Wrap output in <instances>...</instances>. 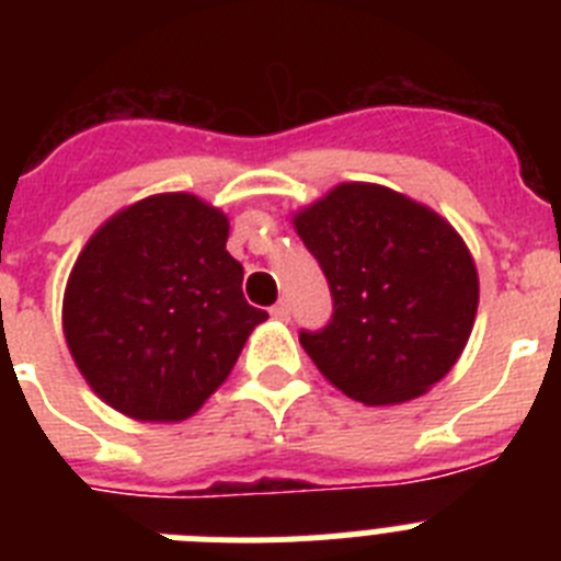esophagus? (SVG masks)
<instances>
[{
  "label": "esophagus",
  "mask_w": 561,
  "mask_h": 561,
  "mask_svg": "<svg viewBox=\"0 0 561 561\" xmlns=\"http://www.w3.org/2000/svg\"><path fill=\"white\" fill-rule=\"evenodd\" d=\"M272 317H275V320H289L291 317L289 300H277V304L272 306Z\"/></svg>",
  "instance_id": "34e87169"
}]
</instances>
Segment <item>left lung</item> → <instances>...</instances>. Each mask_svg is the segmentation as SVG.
Returning <instances> with one entry per match:
<instances>
[{
  "mask_svg": "<svg viewBox=\"0 0 561 561\" xmlns=\"http://www.w3.org/2000/svg\"><path fill=\"white\" fill-rule=\"evenodd\" d=\"M291 221L334 300L325 329L300 331L320 374L370 408L444 379L472 334L480 291L455 227L370 182H342Z\"/></svg>",
  "mask_w": 561,
  "mask_h": 561,
  "instance_id": "obj_1",
  "label": "left lung"
}]
</instances>
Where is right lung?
<instances>
[{"label":"right lung","mask_w":561,"mask_h":561,"mask_svg":"<svg viewBox=\"0 0 561 561\" xmlns=\"http://www.w3.org/2000/svg\"><path fill=\"white\" fill-rule=\"evenodd\" d=\"M230 221L191 193L134 202L89 238L64 291V336L108 408L182 421L230 376L266 320L244 300Z\"/></svg>","instance_id":"1"}]
</instances>
